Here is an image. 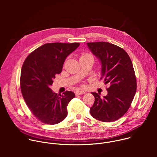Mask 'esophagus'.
I'll return each instance as SVG.
<instances>
[{
  "mask_svg": "<svg viewBox=\"0 0 157 157\" xmlns=\"http://www.w3.org/2000/svg\"><path fill=\"white\" fill-rule=\"evenodd\" d=\"M86 92L85 91H77L75 92V94L76 96H78V95H81L82 94H85Z\"/></svg>",
  "mask_w": 157,
  "mask_h": 157,
  "instance_id": "obj_1",
  "label": "esophagus"
}]
</instances>
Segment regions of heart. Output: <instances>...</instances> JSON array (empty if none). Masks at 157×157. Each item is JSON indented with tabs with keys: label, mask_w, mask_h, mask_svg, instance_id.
<instances>
[{
	"label": "heart",
	"mask_w": 157,
	"mask_h": 157,
	"mask_svg": "<svg viewBox=\"0 0 157 157\" xmlns=\"http://www.w3.org/2000/svg\"><path fill=\"white\" fill-rule=\"evenodd\" d=\"M88 56H93L91 55H90V54H89V53H84V54L82 55L81 58H86V57H88Z\"/></svg>",
	"instance_id": "obj_1"
}]
</instances>
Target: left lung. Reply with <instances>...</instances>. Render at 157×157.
Segmentation results:
<instances>
[{"mask_svg":"<svg viewBox=\"0 0 157 157\" xmlns=\"http://www.w3.org/2000/svg\"><path fill=\"white\" fill-rule=\"evenodd\" d=\"M89 50L101 61V78L108 84L107 94L95 98L90 114L96 119L105 122L118 120L129 109L137 91L136 77L132 61L121 47L108 42L87 43Z\"/></svg>","mask_w":157,"mask_h":157,"instance_id":"8db88e82","label":"left lung"}]
</instances>
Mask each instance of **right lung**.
Returning a JSON list of instances; mask_svg holds the SVG:
<instances>
[{
	"label": "right lung",
	"instance_id": "1",
	"mask_svg": "<svg viewBox=\"0 0 157 157\" xmlns=\"http://www.w3.org/2000/svg\"><path fill=\"white\" fill-rule=\"evenodd\" d=\"M79 46V43L44 44L32 52L22 66V96L32 113L44 124H58L68 114L67 106L75 93L66 91L58 94L51 86L56 75L61 72L66 57Z\"/></svg>",
	"mask_w": 157,
	"mask_h": 157
}]
</instances>
